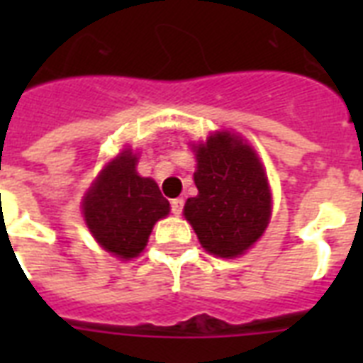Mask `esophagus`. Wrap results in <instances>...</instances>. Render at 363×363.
Wrapping results in <instances>:
<instances>
[{
    "label": "esophagus",
    "instance_id": "obj_1",
    "mask_svg": "<svg viewBox=\"0 0 363 363\" xmlns=\"http://www.w3.org/2000/svg\"><path fill=\"white\" fill-rule=\"evenodd\" d=\"M182 207H184V199L182 198H177L171 201V213L175 216H179L182 213Z\"/></svg>",
    "mask_w": 363,
    "mask_h": 363
}]
</instances>
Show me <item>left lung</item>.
<instances>
[{
  "instance_id": "left-lung-1",
  "label": "left lung",
  "mask_w": 363,
  "mask_h": 363,
  "mask_svg": "<svg viewBox=\"0 0 363 363\" xmlns=\"http://www.w3.org/2000/svg\"><path fill=\"white\" fill-rule=\"evenodd\" d=\"M194 148L198 196L188 198L184 216L207 252L241 256L269 224L271 192L264 165L254 148L230 131H216Z\"/></svg>"
}]
</instances>
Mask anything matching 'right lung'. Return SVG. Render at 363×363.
<instances>
[{"label":"right lung","instance_id":"right-lung-1","mask_svg":"<svg viewBox=\"0 0 363 363\" xmlns=\"http://www.w3.org/2000/svg\"><path fill=\"white\" fill-rule=\"evenodd\" d=\"M137 156L124 148L105 165L84 199L82 215L94 239L118 258H135L154 224L169 215V201L152 179L135 171Z\"/></svg>","mask_w":363,"mask_h":363}]
</instances>
